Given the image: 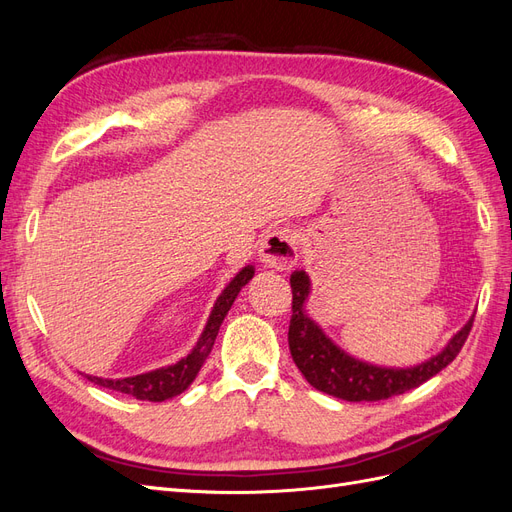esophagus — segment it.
Listing matches in <instances>:
<instances>
[{
    "label": "esophagus",
    "instance_id": "esophagus-1",
    "mask_svg": "<svg viewBox=\"0 0 512 512\" xmlns=\"http://www.w3.org/2000/svg\"><path fill=\"white\" fill-rule=\"evenodd\" d=\"M260 260L275 271H290L297 265V235L290 228L269 230L260 243Z\"/></svg>",
    "mask_w": 512,
    "mask_h": 512
}]
</instances>
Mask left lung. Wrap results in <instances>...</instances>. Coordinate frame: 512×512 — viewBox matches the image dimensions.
<instances>
[{
  "mask_svg": "<svg viewBox=\"0 0 512 512\" xmlns=\"http://www.w3.org/2000/svg\"><path fill=\"white\" fill-rule=\"evenodd\" d=\"M290 288L292 316L288 327V346L292 361L297 363L305 380L316 391L344 401H380L421 386L440 374L448 363H453L461 346L466 344L474 322L472 316L440 354L431 356L421 365L406 369L378 367L354 359L342 348H337L318 324L305 314V301L309 297V277L305 271H294L290 275Z\"/></svg>",
  "mask_w": 512,
  "mask_h": 512,
  "instance_id": "1",
  "label": "left lung"
}]
</instances>
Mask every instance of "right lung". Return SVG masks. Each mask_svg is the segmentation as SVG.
<instances>
[{"label": "right lung", "instance_id": "obj_1", "mask_svg": "<svg viewBox=\"0 0 512 512\" xmlns=\"http://www.w3.org/2000/svg\"><path fill=\"white\" fill-rule=\"evenodd\" d=\"M252 277H254L252 265L243 267L235 277H232V282L224 288L220 299L215 301L213 312L209 316V322H207L203 335H200V339H198V344L179 363L156 369V371H149V374H141L134 378H121V380H108V378H96V376H85V378L98 386H104V389L126 393V395H132V397L143 399V401H164V399H170V397L183 393L194 382L200 367H203V363L207 361V356L215 344V337H218V331L222 327L230 305L235 303L239 290L247 282H250Z\"/></svg>", "mask_w": 512, "mask_h": 512}]
</instances>
